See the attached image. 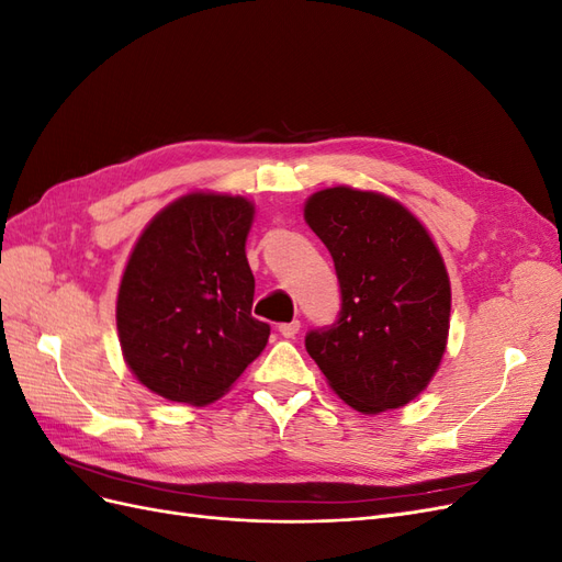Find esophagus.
Here are the masks:
<instances>
[{
  "instance_id": "1",
  "label": "esophagus",
  "mask_w": 562,
  "mask_h": 562,
  "mask_svg": "<svg viewBox=\"0 0 562 562\" xmlns=\"http://www.w3.org/2000/svg\"><path fill=\"white\" fill-rule=\"evenodd\" d=\"M279 333L285 337V339H293L297 333H300V321H291V323H281L279 326Z\"/></svg>"
}]
</instances>
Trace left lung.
I'll use <instances>...</instances> for the list:
<instances>
[{"label":"left lung","instance_id":"obj_1","mask_svg":"<svg viewBox=\"0 0 562 562\" xmlns=\"http://www.w3.org/2000/svg\"><path fill=\"white\" fill-rule=\"evenodd\" d=\"M304 220L333 255L342 307L304 347L335 394L359 413L394 411L419 396L443 359L450 279L419 220L378 192L330 187Z\"/></svg>","mask_w":562,"mask_h":562}]
</instances>
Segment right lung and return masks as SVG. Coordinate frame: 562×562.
Wrapping results in <instances>:
<instances>
[{
	"label": "right lung",
	"instance_id": "add662e5",
	"mask_svg": "<svg viewBox=\"0 0 562 562\" xmlns=\"http://www.w3.org/2000/svg\"><path fill=\"white\" fill-rule=\"evenodd\" d=\"M244 196L192 192L151 217L116 295L124 361L149 391L209 405L258 359L269 326L250 316L255 279Z\"/></svg>",
	"mask_w": 562,
	"mask_h": 562
}]
</instances>
